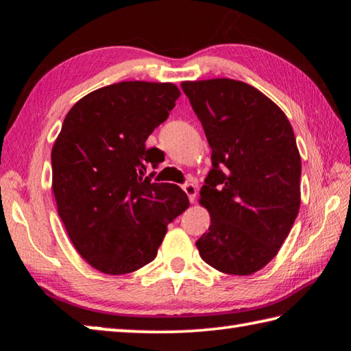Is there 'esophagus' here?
Returning a JSON list of instances; mask_svg holds the SVG:
<instances>
[{"label":"esophagus","mask_w":351,"mask_h":351,"mask_svg":"<svg viewBox=\"0 0 351 351\" xmlns=\"http://www.w3.org/2000/svg\"><path fill=\"white\" fill-rule=\"evenodd\" d=\"M182 189H184V192L187 193V197H189V199H190V203H195V201H197V193H198V190H197V187L193 186V184H184L182 186Z\"/></svg>","instance_id":"esophagus-1"}]
</instances>
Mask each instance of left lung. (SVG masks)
<instances>
[{
  "instance_id": "1",
  "label": "left lung",
  "mask_w": 351,
  "mask_h": 351,
  "mask_svg": "<svg viewBox=\"0 0 351 351\" xmlns=\"http://www.w3.org/2000/svg\"><path fill=\"white\" fill-rule=\"evenodd\" d=\"M212 148L199 203L209 232L201 258L226 274L249 276L276 257L300 207L302 162L285 112L245 82H182Z\"/></svg>"
}]
</instances>
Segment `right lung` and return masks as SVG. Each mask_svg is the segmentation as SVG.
<instances>
[{
    "instance_id": "obj_1",
    "label": "right lung",
    "mask_w": 351,
    "mask_h": 351,
    "mask_svg": "<svg viewBox=\"0 0 351 351\" xmlns=\"http://www.w3.org/2000/svg\"><path fill=\"white\" fill-rule=\"evenodd\" d=\"M181 96L173 83L121 82L82 97L52 147L57 210L83 258L110 276L154 260L167 224L189 207L176 184L142 178L162 152L145 148Z\"/></svg>"
}]
</instances>
